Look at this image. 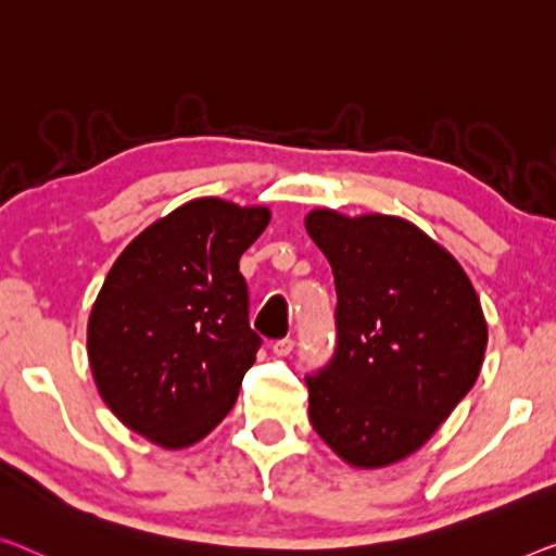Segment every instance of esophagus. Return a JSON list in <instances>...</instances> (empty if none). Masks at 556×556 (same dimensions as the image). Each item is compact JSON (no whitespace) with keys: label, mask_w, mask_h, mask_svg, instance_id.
I'll return each mask as SVG.
<instances>
[{"label":"esophagus","mask_w":556,"mask_h":556,"mask_svg":"<svg viewBox=\"0 0 556 556\" xmlns=\"http://www.w3.org/2000/svg\"><path fill=\"white\" fill-rule=\"evenodd\" d=\"M294 350V339H279V342L271 344V352L277 354V357H289Z\"/></svg>","instance_id":"esophagus-1"}]
</instances>
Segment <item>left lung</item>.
<instances>
[{
    "label": "left lung",
    "instance_id": "obj_1",
    "mask_svg": "<svg viewBox=\"0 0 556 556\" xmlns=\"http://www.w3.org/2000/svg\"><path fill=\"white\" fill-rule=\"evenodd\" d=\"M304 227L337 285V350L306 377L309 421L352 467H389L475 387L482 304L462 264L407 219L312 210Z\"/></svg>",
    "mask_w": 556,
    "mask_h": 556
}]
</instances>
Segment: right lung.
I'll use <instances>...</instances> for the list:
<instances>
[{
	"label": "right lung",
	"instance_id": "1",
	"mask_svg": "<svg viewBox=\"0 0 556 556\" xmlns=\"http://www.w3.org/2000/svg\"><path fill=\"white\" fill-rule=\"evenodd\" d=\"M269 219L267 206L192 199L112 264L89 314L87 354L104 404L131 432L185 450L235 407L262 344L239 256Z\"/></svg>",
	"mask_w": 556,
	"mask_h": 556
}]
</instances>
